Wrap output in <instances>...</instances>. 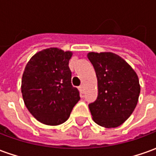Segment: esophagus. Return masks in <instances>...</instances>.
I'll use <instances>...</instances> for the list:
<instances>
[{
	"label": "esophagus",
	"instance_id": "1",
	"mask_svg": "<svg viewBox=\"0 0 156 156\" xmlns=\"http://www.w3.org/2000/svg\"><path fill=\"white\" fill-rule=\"evenodd\" d=\"M79 90H80L81 94L84 93V86H83V85L80 86V87H79Z\"/></svg>",
	"mask_w": 156,
	"mask_h": 156
}]
</instances>
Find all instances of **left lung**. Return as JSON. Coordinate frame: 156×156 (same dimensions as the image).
I'll use <instances>...</instances> for the list:
<instances>
[{"instance_id": "obj_1", "label": "left lung", "mask_w": 156, "mask_h": 156, "mask_svg": "<svg viewBox=\"0 0 156 156\" xmlns=\"http://www.w3.org/2000/svg\"><path fill=\"white\" fill-rule=\"evenodd\" d=\"M98 83L96 100L88 104L94 122L116 128L129 118L138 102L141 87L135 70L111 52L87 54Z\"/></svg>"}]
</instances>
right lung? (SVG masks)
<instances>
[{
    "label": "right lung",
    "instance_id": "obj_1",
    "mask_svg": "<svg viewBox=\"0 0 156 156\" xmlns=\"http://www.w3.org/2000/svg\"><path fill=\"white\" fill-rule=\"evenodd\" d=\"M72 52L50 48L36 53L22 75L21 93L28 111L40 122L56 126L69 119L80 93L71 83Z\"/></svg>",
    "mask_w": 156,
    "mask_h": 156
}]
</instances>
